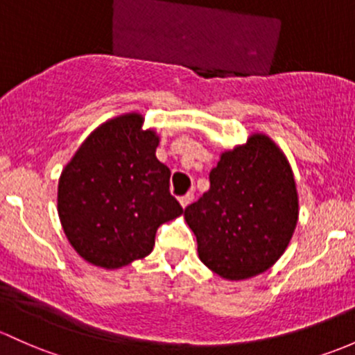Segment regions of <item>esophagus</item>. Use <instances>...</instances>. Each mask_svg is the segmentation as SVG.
I'll return each mask as SVG.
<instances>
[{
    "label": "esophagus",
    "mask_w": 355,
    "mask_h": 355,
    "mask_svg": "<svg viewBox=\"0 0 355 355\" xmlns=\"http://www.w3.org/2000/svg\"><path fill=\"white\" fill-rule=\"evenodd\" d=\"M192 200H193V193H185L184 197H180V199H178V202H180V206L185 209L190 202H192Z\"/></svg>",
    "instance_id": "34e87169"
}]
</instances>
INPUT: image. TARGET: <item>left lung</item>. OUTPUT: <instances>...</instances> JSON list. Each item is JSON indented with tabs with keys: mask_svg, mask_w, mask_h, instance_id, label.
Returning a JSON list of instances; mask_svg holds the SVG:
<instances>
[{
	"mask_svg": "<svg viewBox=\"0 0 355 355\" xmlns=\"http://www.w3.org/2000/svg\"><path fill=\"white\" fill-rule=\"evenodd\" d=\"M211 187L185 209L200 262L226 281H246L274 266L289 246L300 197L289 159L272 137L252 132L225 149Z\"/></svg>",
	"mask_w": 355,
	"mask_h": 355,
	"instance_id": "8db88e82",
	"label": "left lung"
}]
</instances>
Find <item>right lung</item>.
Returning a JSON list of instances; mask_svg holds the SVG:
<instances>
[{
    "label": "right lung",
    "mask_w": 355,
    "mask_h": 355,
    "mask_svg": "<svg viewBox=\"0 0 355 355\" xmlns=\"http://www.w3.org/2000/svg\"><path fill=\"white\" fill-rule=\"evenodd\" d=\"M159 134L141 112L102 122L62 168L58 214L74 252L117 270L153 252L163 223L184 209L170 196V170L156 158Z\"/></svg>",
    "instance_id": "obj_1"
}]
</instances>
